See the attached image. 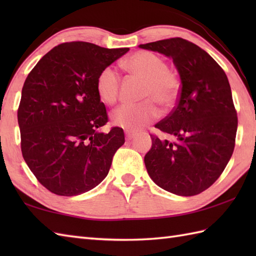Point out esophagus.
<instances>
[{"label": "esophagus", "mask_w": 256, "mask_h": 256, "mask_svg": "<svg viewBox=\"0 0 256 256\" xmlns=\"http://www.w3.org/2000/svg\"><path fill=\"white\" fill-rule=\"evenodd\" d=\"M135 135H136V133L131 131V130H125V136H126L128 140H132Z\"/></svg>", "instance_id": "34e87169"}]
</instances>
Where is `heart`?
Returning <instances> with one entry per match:
<instances>
[{
    "label": "heart",
    "mask_w": 256,
    "mask_h": 256,
    "mask_svg": "<svg viewBox=\"0 0 256 256\" xmlns=\"http://www.w3.org/2000/svg\"><path fill=\"white\" fill-rule=\"evenodd\" d=\"M123 66L135 77L144 80L140 92L143 100L138 103H125L112 112V122L126 130H138L160 116L156 104L168 108L178 99L180 82L177 74L168 69L167 62L156 54L140 50L132 54ZM121 76L116 68H103L96 77V88L102 101L114 104L118 99Z\"/></svg>",
    "instance_id": "b5f03b06"
}]
</instances>
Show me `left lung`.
<instances>
[{
	"label": "left lung",
	"mask_w": 256,
	"mask_h": 256,
	"mask_svg": "<svg viewBox=\"0 0 256 256\" xmlns=\"http://www.w3.org/2000/svg\"><path fill=\"white\" fill-rule=\"evenodd\" d=\"M140 47L172 57L182 80L176 106L155 124L172 140L150 134L146 170L167 192L198 194L220 177L234 150L238 116L229 80L208 52L184 38Z\"/></svg>",
	"instance_id": "8db88e82"
}]
</instances>
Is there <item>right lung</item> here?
<instances>
[{
  "label": "right lung",
  "mask_w": 256,
  "mask_h": 256,
  "mask_svg": "<svg viewBox=\"0 0 256 256\" xmlns=\"http://www.w3.org/2000/svg\"><path fill=\"white\" fill-rule=\"evenodd\" d=\"M128 52L64 42L27 76L18 110L22 154L52 194L70 197L98 186L124 144L121 128L99 131L108 123V113L96 84L101 70Z\"/></svg>",
  "instance_id": "right-lung-1"
}]
</instances>
